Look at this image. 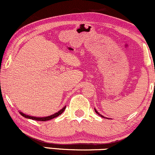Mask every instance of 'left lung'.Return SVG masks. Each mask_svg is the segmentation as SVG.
<instances>
[{
	"mask_svg": "<svg viewBox=\"0 0 155 155\" xmlns=\"http://www.w3.org/2000/svg\"><path fill=\"white\" fill-rule=\"evenodd\" d=\"M95 112H96V114H98V115H99V116H101V117H103V118H105V117H104V116H102V115H101V114H99V113H98V111H97V110H95Z\"/></svg>",
	"mask_w": 155,
	"mask_h": 155,
	"instance_id": "1",
	"label": "left lung"
}]
</instances>
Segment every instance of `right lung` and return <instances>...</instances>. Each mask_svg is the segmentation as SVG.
I'll list each match as a JSON object with an SVG mask.
<instances>
[{
	"instance_id": "1",
	"label": "right lung",
	"mask_w": 155,
	"mask_h": 155,
	"mask_svg": "<svg viewBox=\"0 0 155 155\" xmlns=\"http://www.w3.org/2000/svg\"><path fill=\"white\" fill-rule=\"evenodd\" d=\"M65 108H66V106L63 107L62 109L59 110V111L57 113H55V114H52V115H51V116H46V117H35V116H28V115H26V114H24V113H22L21 111H19V114H20L22 116H24V118H29V119H32V120H36V121H49V120L52 119V118H56L58 116L61 115V114H62L63 113V111L65 110Z\"/></svg>"
}]
</instances>
